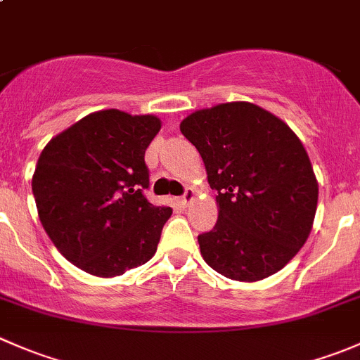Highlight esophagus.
<instances>
[{
	"label": "esophagus",
	"mask_w": 360,
	"mask_h": 360,
	"mask_svg": "<svg viewBox=\"0 0 360 360\" xmlns=\"http://www.w3.org/2000/svg\"><path fill=\"white\" fill-rule=\"evenodd\" d=\"M193 198H195V191H193V190H190V188H188L186 193H184L183 197H181L179 203H181V205H183V207H186L188 203H190L191 200H193Z\"/></svg>",
	"instance_id": "1"
}]
</instances>
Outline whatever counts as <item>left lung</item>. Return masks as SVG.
Listing matches in <instances>:
<instances>
[{
	"label": "left lung",
	"instance_id": "left-lung-1",
	"mask_svg": "<svg viewBox=\"0 0 360 360\" xmlns=\"http://www.w3.org/2000/svg\"><path fill=\"white\" fill-rule=\"evenodd\" d=\"M198 150L217 223L198 235L202 257L231 281L277 274L304 245L319 200L307 150L285 122L252 103H224L181 122Z\"/></svg>",
	"mask_w": 360,
	"mask_h": 360
}]
</instances>
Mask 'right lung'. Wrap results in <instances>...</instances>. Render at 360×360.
Masks as SVG:
<instances>
[{"label":"right lung","mask_w":360,"mask_h":360,"mask_svg":"<svg viewBox=\"0 0 360 360\" xmlns=\"http://www.w3.org/2000/svg\"><path fill=\"white\" fill-rule=\"evenodd\" d=\"M162 129L155 115L103 110L43 148L32 174L38 216L64 257L96 277H116L155 256L170 207L146 200L144 153Z\"/></svg>","instance_id":"obj_1"}]
</instances>
